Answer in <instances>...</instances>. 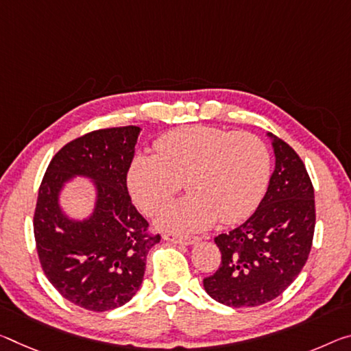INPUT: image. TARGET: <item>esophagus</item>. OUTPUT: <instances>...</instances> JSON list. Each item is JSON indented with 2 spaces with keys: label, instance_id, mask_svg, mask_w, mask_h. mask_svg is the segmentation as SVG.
<instances>
[{
  "label": "esophagus",
  "instance_id": "34e87169",
  "mask_svg": "<svg viewBox=\"0 0 351 351\" xmlns=\"http://www.w3.org/2000/svg\"><path fill=\"white\" fill-rule=\"evenodd\" d=\"M164 239L170 243H176V245H193V243H197L199 241L198 237L178 236V234H165Z\"/></svg>",
  "mask_w": 351,
  "mask_h": 351
}]
</instances>
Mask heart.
Segmentation results:
<instances>
[{
  "mask_svg": "<svg viewBox=\"0 0 351 351\" xmlns=\"http://www.w3.org/2000/svg\"><path fill=\"white\" fill-rule=\"evenodd\" d=\"M270 173L264 142L250 132L189 126L156 142V154H137L128 171L134 202L148 214L170 203L182 181L192 193L160 213L159 226L199 231L219 219L236 223L258 206Z\"/></svg>",
  "mask_w": 351,
  "mask_h": 351,
  "instance_id": "b5f03b06",
  "label": "heart"
}]
</instances>
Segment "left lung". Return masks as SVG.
I'll return each instance as SVG.
<instances>
[{"label": "left lung", "mask_w": 351, "mask_h": 351, "mask_svg": "<svg viewBox=\"0 0 351 351\" xmlns=\"http://www.w3.org/2000/svg\"><path fill=\"white\" fill-rule=\"evenodd\" d=\"M275 170L258 209L214 239L221 264L203 280L210 298L232 308H254L281 295L308 261L315 226L314 187L303 160L280 137L267 132Z\"/></svg>", "instance_id": "left-lung-1"}]
</instances>
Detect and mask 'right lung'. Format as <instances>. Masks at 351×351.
Wrapping results in <instances>:
<instances>
[{
    "label": "right lung",
    "instance_id": "right-lung-1",
    "mask_svg": "<svg viewBox=\"0 0 351 351\" xmlns=\"http://www.w3.org/2000/svg\"><path fill=\"white\" fill-rule=\"evenodd\" d=\"M138 134V126H121L75 138L56 153L38 189V259L48 281L80 308L103 313L130 302L143 281L148 252L160 241L148 234L126 187ZM76 176L90 179L96 191L84 219L70 217L60 204Z\"/></svg>",
    "mask_w": 351,
    "mask_h": 351
}]
</instances>
